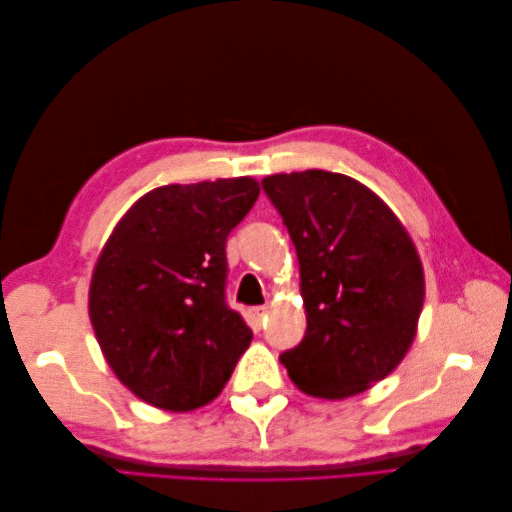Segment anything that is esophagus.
<instances>
[{"mask_svg": "<svg viewBox=\"0 0 512 512\" xmlns=\"http://www.w3.org/2000/svg\"><path fill=\"white\" fill-rule=\"evenodd\" d=\"M266 312H268V308H266V306L250 308L248 317H250V325H253L255 330H262V328H264V323H266Z\"/></svg>", "mask_w": 512, "mask_h": 512, "instance_id": "34e87169", "label": "esophagus"}]
</instances>
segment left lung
Returning <instances> with one entry per match:
<instances>
[{"instance_id":"8db88e82","label":"left lung","mask_w":512,"mask_h":512,"mask_svg":"<svg viewBox=\"0 0 512 512\" xmlns=\"http://www.w3.org/2000/svg\"><path fill=\"white\" fill-rule=\"evenodd\" d=\"M297 248L308 328L281 354L319 398L361 394L389 376L416 336L422 264L405 226L376 193L321 169L262 180Z\"/></svg>"}]
</instances>
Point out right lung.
Returning <instances> with one entry per match:
<instances>
[{
    "label": "right lung",
    "mask_w": 512,
    "mask_h": 512,
    "mask_svg": "<svg viewBox=\"0 0 512 512\" xmlns=\"http://www.w3.org/2000/svg\"><path fill=\"white\" fill-rule=\"evenodd\" d=\"M259 198L253 178L167 184L116 224L96 262L90 321L134 394L191 411L220 394L253 330L226 303V237Z\"/></svg>",
    "instance_id": "right-lung-1"
}]
</instances>
